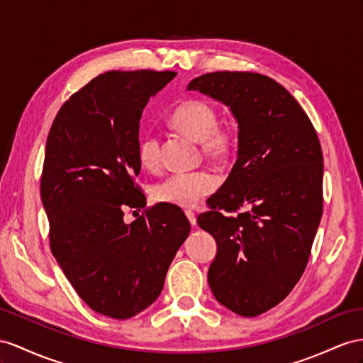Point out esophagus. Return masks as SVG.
I'll return each mask as SVG.
<instances>
[{
	"label": "esophagus",
	"instance_id": "1",
	"mask_svg": "<svg viewBox=\"0 0 363 363\" xmlns=\"http://www.w3.org/2000/svg\"><path fill=\"white\" fill-rule=\"evenodd\" d=\"M185 215H187V218H189V220H190V224H191V225H196V215H194V213H193L191 210H187V211H185Z\"/></svg>",
	"mask_w": 363,
	"mask_h": 363
}]
</instances>
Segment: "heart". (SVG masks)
Masks as SVG:
<instances>
[{
	"mask_svg": "<svg viewBox=\"0 0 363 363\" xmlns=\"http://www.w3.org/2000/svg\"><path fill=\"white\" fill-rule=\"evenodd\" d=\"M172 124L201 143V150L208 160L225 161L238 144L236 125L218 124V111L210 102L190 98L176 106L170 116ZM139 161L148 170L161 164V141L157 135L147 132L139 138ZM218 176L210 170L174 173L153 187V198L169 206L191 208L218 189Z\"/></svg>",
	"mask_w": 363,
	"mask_h": 363,
	"instance_id": "obj_1",
	"label": "heart"
}]
</instances>
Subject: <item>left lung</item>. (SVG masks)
Segmentation results:
<instances>
[{
    "label": "left lung",
    "instance_id": "left-lung-1",
    "mask_svg": "<svg viewBox=\"0 0 363 363\" xmlns=\"http://www.w3.org/2000/svg\"><path fill=\"white\" fill-rule=\"evenodd\" d=\"M187 89L224 102L238 121V160L198 224L218 244L213 294L255 318L282 302L308 264L323 207L319 138L291 93L261 73H206Z\"/></svg>",
    "mask_w": 363,
    "mask_h": 363
}]
</instances>
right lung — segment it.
I'll use <instances>...</instances> for the list:
<instances>
[{
  "mask_svg": "<svg viewBox=\"0 0 363 363\" xmlns=\"http://www.w3.org/2000/svg\"><path fill=\"white\" fill-rule=\"evenodd\" d=\"M174 72L113 70L60 108L45 143L41 199L52 253L93 311L128 319L152 305L190 233L174 206L147 207L132 225L127 207L145 208L136 178L139 119Z\"/></svg>",
  "mask_w": 363,
  "mask_h": 363,
  "instance_id": "1",
  "label": "right lung"
}]
</instances>
